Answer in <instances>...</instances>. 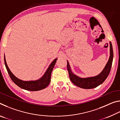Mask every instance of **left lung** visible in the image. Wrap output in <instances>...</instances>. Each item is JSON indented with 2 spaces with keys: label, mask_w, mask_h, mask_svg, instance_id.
I'll return each instance as SVG.
<instances>
[{
  "label": "left lung",
  "mask_w": 120,
  "mask_h": 120,
  "mask_svg": "<svg viewBox=\"0 0 120 120\" xmlns=\"http://www.w3.org/2000/svg\"><path fill=\"white\" fill-rule=\"evenodd\" d=\"M109 57L106 66L101 73L94 77L82 78L75 75L72 72L71 67L67 61V69L70 80L76 86L84 89H92L95 88L102 84L109 76L111 71L113 59V51L112 45L109 42Z\"/></svg>",
  "instance_id": "obj_1"
}]
</instances>
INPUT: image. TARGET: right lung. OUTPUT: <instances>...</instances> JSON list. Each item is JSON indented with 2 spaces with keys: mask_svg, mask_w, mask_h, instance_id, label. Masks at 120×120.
Listing matches in <instances>:
<instances>
[{
  "mask_svg": "<svg viewBox=\"0 0 120 120\" xmlns=\"http://www.w3.org/2000/svg\"><path fill=\"white\" fill-rule=\"evenodd\" d=\"M57 59V58H56L51 63L45 72L40 79L35 80L25 81L18 78L11 72L7 66L5 56H4V61H5L6 68L7 72L8 73L11 79L20 88L29 91H38L42 90V89L45 88L49 85L51 81V76L52 70L55 66Z\"/></svg>",
  "mask_w": 120,
  "mask_h": 120,
  "instance_id": "add662e5",
  "label": "right lung"
}]
</instances>
